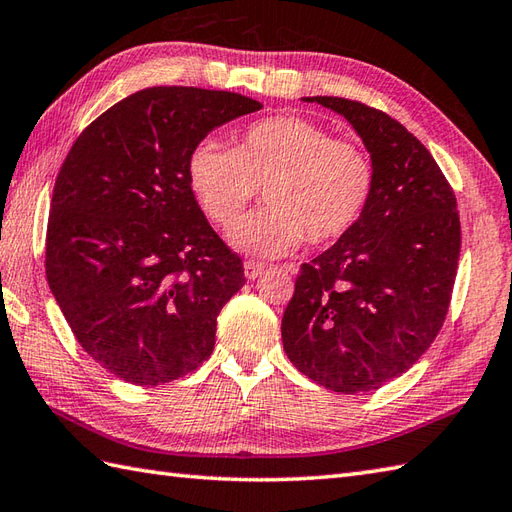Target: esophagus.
I'll return each instance as SVG.
<instances>
[{
	"instance_id": "obj_1",
	"label": "esophagus",
	"mask_w": 512,
	"mask_h": 512,
	"mask_svg": "<svg viewBox=\"0 0 512 512\" xmlns=\"http://www.w3.org/2000/svg\"><path fill=\"white\" fill-rule=\"evenodd\" d=\"M261 272H264V264H259V261H246V264H244V275H246L248 281L257 279Z\"/></svg>"
}]
</instances>
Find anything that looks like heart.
<instances>
[{
    "mask_svg": "<svg viewBox=\"0 0 512 512\" xmlns=\"http://www.w3.org/2000/svg\"><path fill=\"white\" fill-rule=\"evenodd\" d=\"M189 187L218 227H229L264 189L266 207L248 213L229 242L253 257H283L305 240L347 235L371 200L375 165L368 152L305 117H266L227 148L205 139L187 159Z\"/></svg>",
    "mask_w": 512,
    "mask_h": 512,
    "instance_id": "obj_1",
    "label": "heart"
}]
</instances>
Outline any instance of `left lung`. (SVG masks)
<instances>
[{"instance_id": "8db88e82", "label": "left lung", "mask_w": 512, "mask_h": 512, "mask_svg": "<svg viewBox=\"0 0 512 512\" xmlns=\"http://www.w3.org/2000/svg\"><path fill=\"white\" fill-rule=\"evenodd\" d=\"M342 115L375 165L358 224L301 266L281 320L303 375L342 395L403 375L443 327L460 257L454 189L421 141L362 102L303 98Z\"/></svg>"}]
</instances>
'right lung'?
<instances>
[{
  "instance_id": "right-lung-1",
  "label": "right lung",
  "mask_w": 512,
  "mask_h": 512,
  "mask_svg": "<svg viewBox=\"0 0 512 512\" xmlns=\"http://www.w3.org/2000/svg\"><path fill=\"white\" fill-rule=\"evenodd\" d=\"M259 109L231 91H137L82 130L56 176L47 283L80 347L128 384L198 368L246 283L198 207L187 159L213 128Z\"/></svg>"
}]
</instances>
